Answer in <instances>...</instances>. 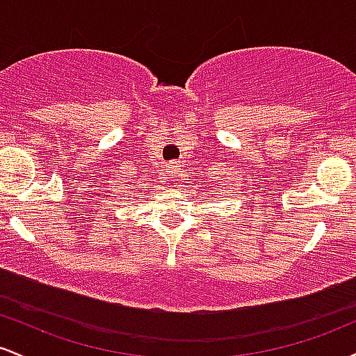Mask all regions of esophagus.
Returning a JSON list of instances; mask_svg holds the SVG:
<instances>
[{"label": "esophagus", "instance_id": "obj_1", "mask_svg": "<svg viewBox=\"0 0 356 356\" xmlns=\"http://www.w3.org/2000/svg\"><path fill=\"white\" fill-rule=\"evenodd\" d=\"M167 167H169V172L172 175H179V172H181V165H179V162H170Z\"/></svg>", "mask_w": 356, "mask_h": 356}]
</instances>
